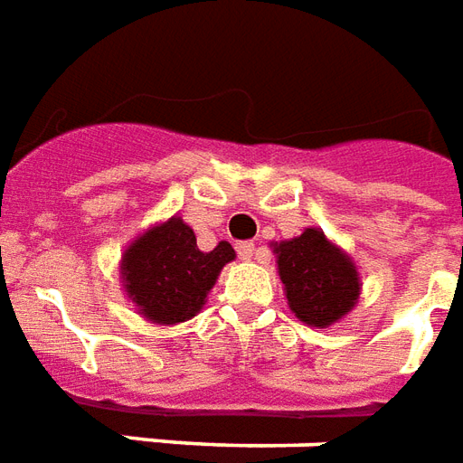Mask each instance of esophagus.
Segmentation results:
<instances>
[{
    "mask_svg": "<svg viewBox=\"0 0 463 463\" xmlns=\"http://www.w3.org/2000/svg\"><path fill=\"white\" fill-rule=\"evenodd\" d=\"M238 255H241L242 260H252L255 258V255H258V245H255V242L252 241H242V242H238Z\"/></svg>",
    "mask_w": 463,
    "mask_h": 463,
    "instance_id": "obj_1",
    "label": "esophagus"
}]
</instances>
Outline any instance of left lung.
I'll use <instances>...</instances> for the list:
<instances>
[{"instance_id":"1","label":"left lung","mask_w":463,"mask_h":463,"mask_svg":"<svg viewBox=\"0 0 463 463\" xmlns=\"http://www.w3.org/2000/svg\"><path fill=\"white\" fill-rule=\"evenodd\" d=\"M289 309L309 326L326 328L358 301L361 282L354 262L326 235L307 228L299 238L275 245Z\"/></svg>"}]
</instances>
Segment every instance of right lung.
Masks as SVG:
<instances>
[{"mask_svg": "<svg viewBox=\"0 0 463 463\" xmlns=\"http://www.w3.org/2000/svg\"><path fill=\"white\" fill-rule=\"evenodd\" d=\"M235 258L231 242L201 252L196 235L181 218L156 225L137 238L122 258L129 299L154 324H179L196 317L221 269Z\"/></svg>", "mask_w": 463, "mask_h": 463, "instance_id": "add662e5", "label": "right lung"}]
</instances>
